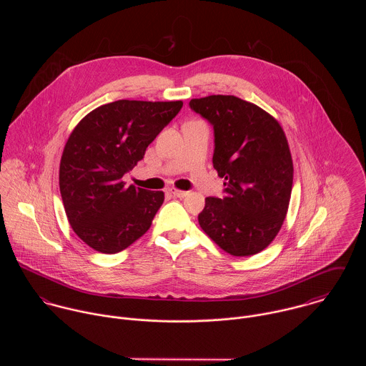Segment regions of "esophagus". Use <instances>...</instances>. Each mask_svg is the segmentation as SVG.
Wrapping results in <instances>:
<instances>
[{
    "instance_id": "esophagus-1",
    "label": "esophagus",
    "mask_w": 366,
    "mask_h": 366,
    "mask_svg": "<svg viewBox=\"0 0 366 366\" xmlns=\"http://www.w3.org/2000/svg\"><path fill=\"white\" fill-rule=\"evenodd\" d=\"M170 193L174 196V197H179V199H183L189 194V192H184V190H177V189H170Z\"/></svg>"
}]
</instances>
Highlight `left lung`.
<instances>
[{"instance_id":"left-lung-1","label":"left lung","mask_w":366,"mask_h":366,"mask_svg":"<svg viewBox=\"0 0 366 366\" xmlns=\"http://www.w3.org/2000/svg\"><path fill=\"white\" fill-rule=\"evenodd\" d=\"M189 105L214 128L212 164L225 179V196L206 199L199 224L229 255H255L274 239L289 209L293 160L286 135L270 114L235 96Z\"/></svg>"}]
</instances>
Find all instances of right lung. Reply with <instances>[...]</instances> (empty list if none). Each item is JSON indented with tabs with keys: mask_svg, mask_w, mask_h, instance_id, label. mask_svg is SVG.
I'll return each mask as SVG.
<instances>
[{
	"mask_svg": "<svg viewBox=\"0 0 366 366\" xmlns=\"http://www.w3.org/2000/svg\"><path fill=\"white\" fill-rule=\"evenodd\" d=\"M182 107L118 100L89 112L70 134L60 159V194L73 231L97 252H121L149 229L163 192L127 186L122 177Z\"/></svg>",
	"mask_w": 366,
	"mask_h": 366,
	"instance_id": "1",
	"label": "right lung"
}]
</instances>
